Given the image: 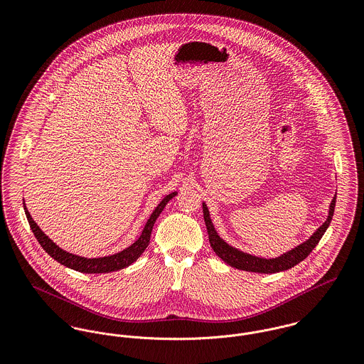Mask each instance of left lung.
I'll use <instances>...</instances> for the list:
<instances>
[{
    "instance_id": "left-lung-1",
    "label": "left lung",
    "mask_w": 364,
    "mask_h": 364,
    "mask_svg": "<svg viewBox=\"0 0 364 364\" xmlns=\"http://www.w3.org/2000/svg\"><path fill=\"white\" fill-rule=\"evenodd\" d=\"M335 203H336V195L333 196V199L329 205L326 220L312 232L311 237L309 240L303 241L297 247H294L274 258H263V257L251 255L248 252H244V251L230 245L227 241H224L218 235V232L215 231V228L213 225L210 211H208V205L205 202H203V215H205V223L208 227L210 245L218 258H221L227 264H230L235 269H240V270L254 272V273H276V272L287 270V269L296 266L297 263H300L301 260L306 259L310 255V252L316 247V244L319 242V240L322 238V235L325 234V231L328 230V227L332 221Z\"/></svg>"
}]
</instances>
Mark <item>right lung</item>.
<instances>
[{
    "mask_svg": "<svg viewBox=\"0 0 364 364\" xmlns=\"http://www.w3.org/2000/svg\"><path fill=\"white\" fill-rule=\"evenodd\" d=\"M176 195H178V192H172V193L166 195L158 203V206L151 213L150 218L147 220L140 237L130 247L124 248L123 251H120L117 254L100 257V258H85V257L74 255V254H70V252L64 251L63 248L55 245V242H53L52 240L41 230V227L35 223V220L32 218L31 213L26 208L25 202H23V208H25V214H26V218L29 221V225L32 228V232L35 234V237L39 241V244L42 245V248L52 257L53 259L57 260L58 263H61V264H64L70 269L81 272V273H109V272H116V270H120L123 267H127L134 260L140 258V255L144 252V250L150 244L151 231H153V227H154V223H156L158 215L162 213V210L166 206V203L172 198H175Z\"/></svg>",
    "mask_w": 364,
    "mask_h": 364,
    "instance_id": "1",
    "label": "right lung"
}]
</instances>
